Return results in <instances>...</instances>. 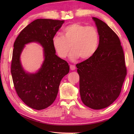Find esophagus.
Instances as JSON below:
<instances>
[{"label":"esophagus","instance_id":"34e87169","mask_svg":"<svg viewBox=\"0 0 134 134\" xmlns=\"http://www.w3.org/2000/svg\"><path fill=\"white\" fill-rule=\"evenodd\" d=\"M70 70H74L75 69V66L74 65H70Z\"/></svg>","mask_w":134,"mask_h":134}]
</instances>
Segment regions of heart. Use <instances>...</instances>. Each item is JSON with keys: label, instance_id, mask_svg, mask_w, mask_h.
I'll use <instances>...</instances> for the list:
<instances>
[{"label": "heart", "instance_id": "b5f03b06", "mask_svg": "<svg viewBox=\"0 0 134 134\" xmlns=\"http://www.w3.org/2000/svg\"><path fill=\"white\" fill-rule=\"evenodd\" d=\"M99 40V33L96 27L74 23L64 28L62 36H54L52 43L60 58L67 57L71 47L72 51L70 56L72 60L79 58L87 60L96 53Z\"/></svg>", "mask_w": 134, "mask_h": 134}]
</instances>
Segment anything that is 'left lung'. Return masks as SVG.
<instances>
[{
	"label": "left lung",
	"instance_id": "8db88e82",
	"mask_svg": "<svg viewBox=\"0 0 134 134\" xmlns=\"http://www.w3.org/2000/svg\"><path fill=\"white\" fill-rule=\"evenodd\" d=\"M93 19L99 36L98 48L92 57L76 66L83 103L91 108L100 109L118 98L127 69L118 36L106 23L95 17Z\"/></svg>",
	"mask_w": 134,
	"mask_h": 134
}]
</instances>
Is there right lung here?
Here are the masks:
<instances>
[{
	"label": "right lung",
	"instance_id": "right-lung-1",
	"mask_svg": "<svg viewBox=\"0 0 134 134\" xmlns=\"http://www.w3.org/2000/svg\"><path fill=\"white\" fill-rule=\"evenodd\" d=\"M64 22L51 19L35 20L22 30L14 43L11 74L14 88L27 106L37 110L53 103L61 80L69 72L68 63L55 54L52 43V38ZM31 42H39L44 48L45 61L35 74H26L19 60L24 44Z\"/></svg>",
	"mask_w": 134,
	"mask_h": 134
}]
</instances>
